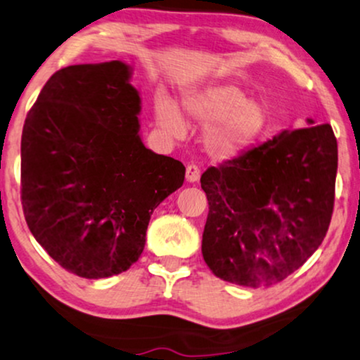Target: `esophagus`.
<instances>
[{
    "label": "esophagus",
    "instance_id": "1",
    "mask_svg": "<svg viewBox=\"0 0 360 360\" xmlns=\"http://www.w3.org/2000/svg\"><path fill=\"white\" fill-rule=\"evenodd\" d=\"M199 177H201V167L194 165V162H191V165L186 167V179H188L189 183H195V181H199Z\"/></svg>",
    "mask_w": 360,
    "mask_h": 360
}]
</instances>
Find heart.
Masks as SVG:
<instances>
[{"mask_svg": "<svg viewBox=\"0 0 360 360\" xmlns=\"http://www.w3.org/2000/svg\"><path fill=\"white\" fill-rule=\"evenodd\" d=\"M186 111L204 124L219 122L207 138V146L219 158H231L249 148L269 127V109L262 101L248 99L238 86H214L184 99ZM158 121L171 136L184 134V121L169 99H159L156 104Z\"/></svg>", "mask_w": 360, "mask_h": 360, "instance_id": "heart-1", "label": "heart"}]
</instances>
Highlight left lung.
Masks as SVG:
<instances>
[{"label": "left lung", "mask_w": 360, "mask_h": 360, "mask_svg": "<svg viewBox=\"0 0 360 360\" xmlns=\"http://www.w3.org/2000/svg\"><path fill=\"white\" fill-rule=\"evenodd\" d=\"M309 122H312L309 120ZM330 124L284 131L201 176L209 212L202 257L214 274L264 288L297 271L322 244L335 198Z\"/></svg>", "instance_id": "8db88e82"}]
</instances>
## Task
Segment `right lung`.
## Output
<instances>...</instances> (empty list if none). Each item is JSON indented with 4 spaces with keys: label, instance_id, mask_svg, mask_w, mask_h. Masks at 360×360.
Returning <instances> with one entry per match:
<instances>
[{
    "label": "right lung",
    "instance_id": "add662e5",
    "mask_svg": "<svg viewBox=\"0 0 360 360\" xmlns=\"http://www.w3.org/2000/svg\"><path fill=\"white\" fill-rule=\"evenodd\" d=\"M121 61L54 72L21 136L26 224L63 269L101 279L129 269L159 202L186 167L139 138L141 99Z\"/></svg>",
    "mask_w": 360,
    "mask_h": 360
}]
</instances>
